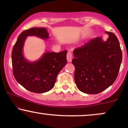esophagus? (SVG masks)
<instances>
[{
  "label": "esophagus",
  "mask_w": 128,
  "mask_h": 128,
  "mask_svg": "<svg viewBox=\"0 0 128 128\" xmlns=\"http://www.w3.org/2000/svg\"><path fill=\"white\" fill-rule=\"evenodd\" d=\"M73 59V55L71 52H68L67 54V60L68 62H71Z\"/></svg>",
  "instance_id": "1"
}]
</instances>
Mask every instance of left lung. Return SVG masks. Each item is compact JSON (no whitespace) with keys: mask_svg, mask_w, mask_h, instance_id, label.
<instances>
[{"mask_svg":"<svg viewBox=\"0 0 128 128\" xmlns=\"http://www.w3.org/2000/svg\"><path fill=\"white\" fill-rule=\"evenodd\" d=\"M106 42L101 37L92 39L73 50L74 81L80 92L98 94L111 86L117 78L122 60L118 38L114 33Z\"/></svg>","mask_w":128,"mask_h":128,"instance_id":"1","label":"left lung"}]
</instances>
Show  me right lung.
<instances>
[{
	"label": "right lung",
	"mask_w": 128,
	"mask_h": 128,
	"mask_svg": "<svg viewBox=\"0 0 128 128\" xmlns=\"http://www.w3.org/2000/svg\"><path fill=\"white\" fill-rule=\"evenodd\" d=\"M49 38L45 28H32L19 35L12 50V72L14 78L24 88L36 93L49 92L55 86L59 72L67 63V50L59 53L46 52L38 61L30 62L23 55V47L28 36Z\"/></svg>",
	"instance_id": "obj_1"
}]
</instances>
